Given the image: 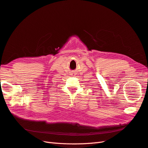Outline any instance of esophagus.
<instances>
[{
    "mask_svg": "<svg viewBox=\"0 0 148 148\" xmlns=\"http://www.w3.org/2000/svg\"><path fill=\"white\" fill-rule=\"evenodd\" d=\"M71 75H73V76H74V75H75V73H74V72H73V73H71Z\"/></svg>",
    "mask_w": 148,
    "mask_h": 148,
    "instance_id": "34e87169",
    "label": "esophagus"
}]
</instances>
